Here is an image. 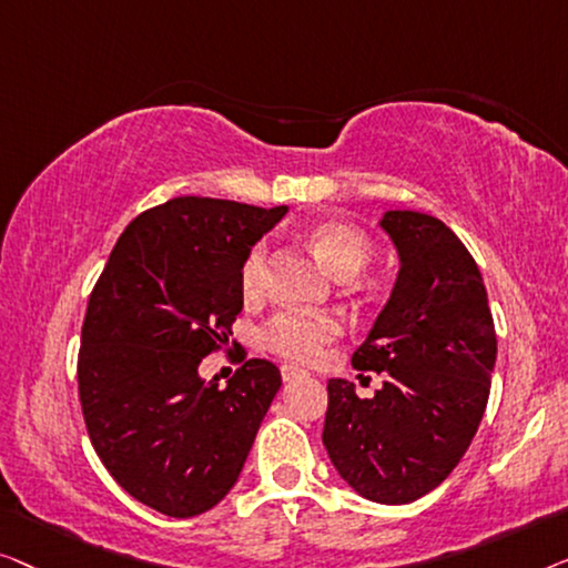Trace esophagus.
Returning <instances> with one entry per match:
<instances>
[{
    "mask_svg": "<svg viewBox=\"0 0 568 568\" xmlns=\"http://www.w3.org/2000/svg\"><path fill=\"white\" fill-rule=\"evenodd\" d=\"M281 373H283V381H298V378H308V373L303 371V367H298V365H283L281 367Z\"/></svg>",
    "mask_w": 568,
    "mask_h": 568,
    "instance_id": "esophagus-1",
    "label": "esophagus"
}]
</instances>
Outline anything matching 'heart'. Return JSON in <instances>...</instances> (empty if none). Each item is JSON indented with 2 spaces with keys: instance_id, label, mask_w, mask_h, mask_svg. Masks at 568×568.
<instances>
[{
  "instance_id": "b5f03b06",
  "label": "heart",
  "mask_w": 568,
  "mask_h": 568,
  "mask_svg": "<svg viewBox=\"0 0 568 568\" xmlns=\"http://www.w3.org/2000/svg\"><path fill=\"white\" fill-rule=\"evenodd\" d=\"M308 244L318 260L339 281H353L371 260V239L363 229L347 221H318L306 231ZM270 252L267 244H254L239 270V287L246 301H257L267 287ZM342 322L332 314H301V311H281L265 326V345L277 355L295 363H311L322 355L324 345L339 337Z\"/></svg>"
}]
</instances>
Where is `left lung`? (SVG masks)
Returning a JSON list of instances; mask_svg holds the SVG:
<instances>
[{"label": "left lung", "instance_id": "obj_1", "mask_svg": "<svg viewBox=\"0 0 568 568\" xmlns=\"http://www.w3.org/2000/svg\"><path fill=\"white\" fill-rule=\"evenodd\" d=\"M396 283L353 365L386 373L373 398L332 378L324 447L337 474L378 505H409L468 450L489 402L497 334L474 257L435 215L386 211Z\"/></svg>", "mask_w": 568, "mask_h": 568}]
</instances>
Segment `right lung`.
I'll use <instances>...</instances> for the list:
<instances>
[{"instance_id":"1","label":"right lung","mask_w":568,"mask_h":568,"mask_svg":"<svg viewBox=\"0 0 568 568\" xmlns=\"http://www.w3.org/2000/svg\"><path fill=\"white\" fill-rule=\"evenodd\" d=\"M285 213L172 197L128 223L90 295L77 365L87 433L110 476L156 513L219 505L283 386L260 357L226 388L201 363L229 345L244 306L239 270Z\"/></svg>"}]
</instances>
